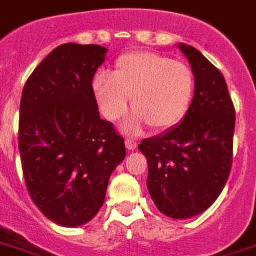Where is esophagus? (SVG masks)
<instances>
[{
	"mask_svg": "<svg viewBox=\"0 0 256 256\" xmlns=\"http://www.w3.org/2000/svg\"><path fill=\"white\" fill-rule=\"evenodd\" d=\"M126 147L130 151H134V150H136V147H138V142L134 139H126Z\"/></svg>",
	"mask_w": 256,
	"mask_h": 256,
	"instance_id": "obj_1",
	"label": "esophagus"
}]
</instances>
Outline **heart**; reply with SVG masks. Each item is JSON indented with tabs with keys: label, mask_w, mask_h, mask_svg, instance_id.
I'll list each match as a JSON object with an SVG mask.
<instances>
[{
	"label": "heart",
	"mask_w": 256,
	"mask_h": 256,
	"mask_svg": "<svg viewBox=\"0 0 256 256\" xmlns=\"http://www.w3.org/2000/svg\"><path fill=\"white\" fill-rule=\"evenodd\" d=\"M193 70L186 63L152 51H132L117 58L110 76L93 80L94 98L102 116L120 120L135 110L124 130L138 132L150 124L154 130H170L184 120L194 96Z\"/></svg>",
	"instance_id": "heart-1"
}]
</instances>
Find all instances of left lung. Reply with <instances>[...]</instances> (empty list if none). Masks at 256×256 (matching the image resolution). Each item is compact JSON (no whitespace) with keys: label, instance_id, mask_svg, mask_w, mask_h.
Here are the masks:
<instances>
[{"label":"left lung","instance_id":"1","mask_svg":"<svg viewBox=\"0 0 256 256\" xmlns=\"http://www.w3.org/2000/svg\"><path fill=\"white\" fill-rule=\"evenodd\" d=\"M193 70L194 96L180 124L144 139L147 189L156 208L172 218H190L212 205L232 166L235 109L226 80L198 50L180 43Z\"/></svg>","mask_w":256,"mask_h":256}]
</instances>
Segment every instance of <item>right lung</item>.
Here are the masks:
<instances>
[{
	"instance_id": "1",
	"label": "right lung",
	"mask_w": 256,
	"mask_h": 256,
	"mask_svg": "<svg viewBox=\"0 0 256 256\" xmlns=\"http://www.w3.org/2000/svg\"><path fill=\"white\" fill-rule=\"evenodd\" d=\"M106 51L97 44H62L40 62L22 90V172L34 205L58 226L89 222L126 158L124 139L100 117L92 86Z\"/></svg>"
}]
</instances>
